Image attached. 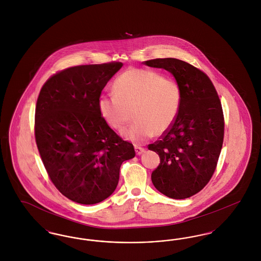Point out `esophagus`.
<instances>
[{"label": "esophagus", "mask_w": 261, "mask_h": 261, "mask_svg": "<svg viewBox=\"0 0 261 261\" xmlns=\"http://www.w3.org/2000/svg\"><path fill=\"white\" fill-rule=\"evenodd\" d=\"M134 147H135V151H136L137 154H142L145 151L144 148H142V147H140L138 145H135Z\"/></svg>", "instance_id": "esophagus-1"}]
</instances>
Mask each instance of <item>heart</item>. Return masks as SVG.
Returning <instances> with one entry per match:
<instances>
[{
  "instance_id": "obj_1",
  "label": "heart",
  "mask_w": 261,
  "mask_h": 261,
  "mask_svg": "<svg viewBox=\"0 0 261 261\" xmlns=\"http://www.w3.org/2000/svg\"><path fill=\"white\" fill-rule=\"evenodd\" d=\"M112 91L114 96L99 99V114L112 129L121 130L133 112L135 120L122 134L135 142L162 135L180 110L179 84L154 70L130 68L115 79Z\"/></svg>"
}]
</instances>
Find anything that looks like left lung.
Instances as JSON below:
<instances>
[{"mask_svg":"<svg viewBox=\"0 0 261 261\" xmlns=\"http://www.w3.org/2000/svg\"><path fill=\"white\" fill-rule=\"evenodd\" d=\"M143 63L169 71L181 89L173 124L148 146L161 159L151 182L168 198H190L205 187L216 169L223 145L221 101L210 77L188 62L167 58Z\"/></svg>","mask_w":261,"mask_h":261,"instance_id":"obj_1","label":"left lung"}]
</instances>
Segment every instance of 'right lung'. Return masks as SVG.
<instances>
[{
    "instance_id": "obj_1",
    "label": "right lung",
    "mask_w": 261,
    "mask_h": 261,
    "mask_svg": "<svg viewBox=\"0 0 261 261\" xmlns=\"http://www.w3.org/2000/svg\"><path fill=\"white\" fill-rule=\"evenodd\" d=\"M123 63L77 65L50 76L35 110V140L50 181L64 197L81 204L109 198L122 162L135 156L131 143L100 116L102 89Z\"/></svg>"
}]
</instances>
